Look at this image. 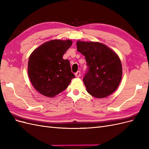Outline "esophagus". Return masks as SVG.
<instances>
[{"instance_id": "34e87169", "label": "esophagus", "mask_w": 149, "mask_h": 149, "mask_svg": "<svg viewBox=\"0 0 149 149\" xmlns=\"http://www.w3.org/2000/svg\"><path fill=\"white\" fill-rule=\"evenodd\" d=\"M75 76H76V77L79 78V76H81V72H80L79 71H78L76 72V73H75Z\"/></svg>"}]
</instances>
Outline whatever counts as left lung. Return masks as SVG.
Instances as JSON below:
<instances>
[{"instance_id": "8db88e82", "label": "left lung", "mask_w": 149, "mask_h": 149, "mask_svg": "<svg viewBox=\"0 0 149 149\" xmlns=\"http://www.w3.org/2000/svg\"><path fill=\"white\" fill-rule=\"evenodd\" d=\"M77 50L85 56L87 70L83 82L91 96L102 98L114 92L122 78L123 68L117 54L98 42L78 41Z\"/></svg>"}]
</instances>
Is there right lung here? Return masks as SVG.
<instances>
[{
	"label": "right lung",
	"instance_id": "add662e5",
	"mask_svg": "<svg viewBox=\"0 0 149 149\" xmlns=\"http://www.w3.org/2000/svg\"><path fill=\"white\" fill-rule=\"evenodd\" d=\"M70 40H54L42 44L31 54L28 74L36 90L43 95L53 97L68 86L74 74L68 60L63 59L71 46Z\"/></svg>",
	"mask_w": 149,
	"mask_h": 149
}]
</instances>
